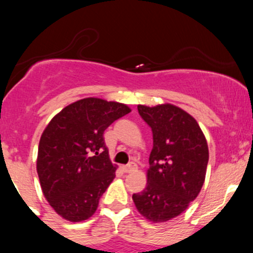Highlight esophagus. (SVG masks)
<instances>
[{
	"label": "esophagus",
	"instance_id": "34e87169",
	"mask_svg": "<svg viewBox=\"0 0 253 253\" xmlns=\"http://www.w3.org/2000/svg\"><path fill=\"white\" fill-rule=\"evenodd\" d=\"M121 169H123V171L124 172H132V171H134L135 169H136V165H135V163H129V164H127V165H124L123 168H121Z\"/></svg>",
	"mask_w": 253,
	"mask_h": 253
}]
</instances>
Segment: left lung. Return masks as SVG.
<instances>
[{"label":"left lung","instance_id":"8db88e82","mask_svg":"<svg viewBox=\"0 0 253 253\" xmlns=\"http://www.w3.org/2000/svg\"><path fill=\"white\" fill-rule=\"evenodd\" d=\"M138 112L152 129L153 147L146 188L132 199L144 217L165 222L182 214L201 191L207 140L195 119L173 104H139Z\"/></svg>","mask_w":253,"mask_h":253}]
</instances>
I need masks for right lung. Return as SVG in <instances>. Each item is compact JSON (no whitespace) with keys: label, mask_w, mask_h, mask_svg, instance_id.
<instances>
[{"label":"right lung","mask_w":253,"mask_h":253,"mask_svg":"<svg viewBox=\"0 0 253 253\" xmlns=\"http://www.w3.org/2000/svg\"><path fill=\"white\" fill-rule=\"evenodd\" d=\"M130 112L126 104L86 97L48 123L39 141L40 185L57 214L71 222L89 219L115 177L103 133Z\"/></svg>","instance_id":"add662e5"}]
</instances>
